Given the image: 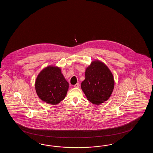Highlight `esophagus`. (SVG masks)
<instances>
[{
	"instance_id": "esophagus-1",
	"label": "esophagus",
	"mask_w": 153,
	"mask_h": 153,
	"mask_svg": "<svg viewBox=\"0 0 153 153\" xmlns=\"http://www.w3.org/2000/svg\"><path fill=\"white\" fill-rule=\"evenodd\" d=\"M79 86H80L79 83H77V84H76L74 85V88H79Z\"/></svg>"
}]
</instances>
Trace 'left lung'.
Listing matches in <instances>:
<instances>
[{
	"instance_id": "obj_1",
	"label": "left lung",
	"mask_w": 153,
	"mask_h": 153,
	"mask_svg": "<svg viewBox=\"0 0 153 153\" xmlns=\"http://www.w3.org/2000/svg\"><path fill=\"white\" fill-rule=\"evenodd\" d=\"M81 88L88 101L93 104L103 103L111 97L114 88V76L103 62L94 60L85 71Z\"/></svg>"
}]
</instances>
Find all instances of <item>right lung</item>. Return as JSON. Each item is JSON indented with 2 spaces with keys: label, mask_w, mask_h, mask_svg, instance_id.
Wrapping results in <instances>:
<instances>
[{
  "label": "right lung",
  "mask_w": 153,
  "mask_h": 153,
  "mask_svg": "<svg viewBox=\"0 0 153 153\" xmlns=\"http://www.w3.org/2000/svg\"><path fill=\"white\" fill-rule=\"evenodd\" d=\"M35 88L42 101L51 105H57L65 99L68 90L69 83L59 67L49 65L37 76Z\"/></svg>",
  "instance_id": "obj_1"
}]
</instances>
